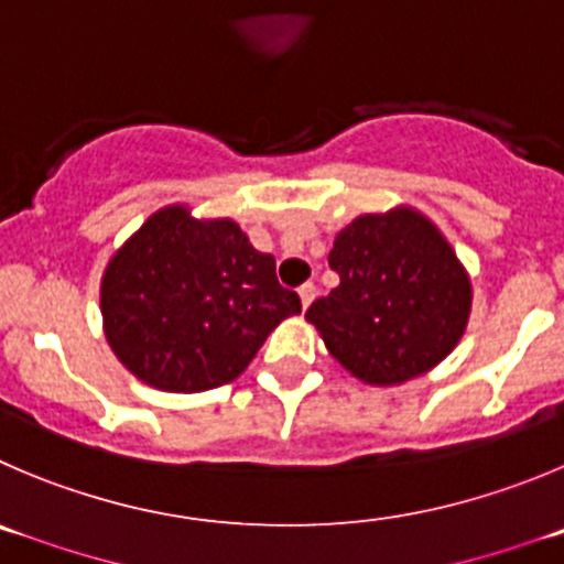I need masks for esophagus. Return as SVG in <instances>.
Returning a JSON list of instances; mask_svg holds the SVG:
<instances>
[{"label":"esophagus","instance_id":"34e87169","mask_svg":"<svg viewBox=\"0 0 564 564\" xmlns=\"http://www.w3.org/2000/svg\"><path fill=\"white\" fill-rule=\"evenodd\" d=\"M300 306H303V312H306L308 306L314 303V297H317V286L314 283H306V286H300Z\"/></svg>","mask_w":564,"mask_h":564}]
</instances>
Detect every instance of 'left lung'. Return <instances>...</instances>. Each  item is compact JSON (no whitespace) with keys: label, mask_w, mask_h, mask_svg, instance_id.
<instances>
[{"label":"left lung","mask_w":564,"mask_h":564,"mask_svg":"<svg viewBox=\"0 0 564 564\" xmlns=\"http://www.w3.org/2000/svg\"><path fill=\"white\" fill-rule=\"evenodd\" d=\"M339 286L308 323L328 354L370 387H398L451 356L473 308L470 272L440 228L412 205L361 214L334 236Z\"/></svg>","instance_id":"1"}]
</instances>
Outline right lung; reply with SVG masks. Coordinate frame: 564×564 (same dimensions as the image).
<instances>
[{
	"instance_id": "add662e5",
	"label": "right lung",
	"mask_w": 564,
	"mask_h": 564,
	"mask_svg": "<svg viewBox=\"0 0 564 564\" xmlns=\"http://www.w3.org/2000/svg\"><path fill=\"white\" fill-rule=\"evenodd\" d=\"M110 350L161 392H205L247 370L267 336L300 314L275 258L230 217H194L188 203L152 210L116 247L99 281Z\"/></svg>"
}]
</instances>
